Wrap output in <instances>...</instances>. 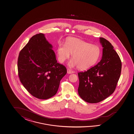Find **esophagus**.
<instances>
[{"label":"esophagus","mask_w":134,"mask_h":134,"mask_svg":"<svg viewBox=\"0 0 134 134\" xmlns=\"http://www.w3.org/2000/svg\"><path fill=\"white\" fill-rule=\"evenodd\" d=\"M74 72V71H72V70H71V69H67V73L68 74H71V73H73Z\"/></svg>","instance_id":"34e87169"}]
</instances>
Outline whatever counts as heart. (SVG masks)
I'll return each instance as SVG.
<instances>
[{"mask_svg":"<svg viewBox=\"0 0 134 134\" xmlns=\"http://www.w3.org/2000/svg\"><path fill=\"white\" fill-rule=\"evenodd\" d=\"M58 60L63 63L71 53L72 59L69 62L71 67L78 66L81 70L90 68L96 63L100 54L98 46L76 38H69L66 44L60 43L57 49Z\"/></svg>","mask_w":134,"mask_h":134,"instance_id":"obj_1","label":"heart"}]
</instances>
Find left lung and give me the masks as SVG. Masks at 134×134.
Instances as JSON below:
<instances>
[{
  "mask_svg": "<svg viewBox=\"0 0 134 134\" xmlns=\"http://www.w3.org/2000/svg\"><path fill=\"white\" fill-rule=\"evenodd\" d=\"M99 39L103 47L101 61L88 70L78 73L79 95L90 103L99 102L113 93L121 74L122 64L118 54L109 41Z\"/></svg>",
  "mask_w": 134,
  "mask_h": 134,
  "instance_id": "left-lung-1",
  "label": "left lung"
}]
</instances>
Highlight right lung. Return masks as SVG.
<instances>
[{
    "label": "right lung",
    "mask_w": 134,
    "mask_h": 134,
    "mask_svg": "<svg viewBox=\"0 0 134 134\" xmlns=\"http://www.w3.org/2000/svg\"><path fill=\"white\" fill-rule=\"evenodd\" d=\"M52 48L44 35L40 33L31 38L18 58L21 82L32 96L41 99L55 95L67 73L65 67L57 63Z\"/></svg>",
    "instance_id": "1"
}]
</instances>
